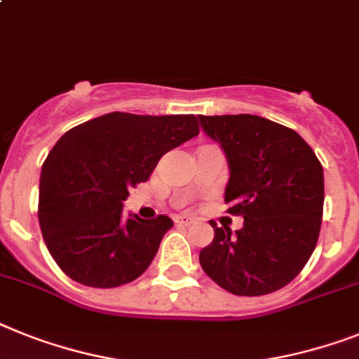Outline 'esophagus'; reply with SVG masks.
<instances>
[{
	"label": "esophagus",
	"instance_id": "esophagus-1",
	"mask_svg": "<svg viewBox=\"0 0 359 359\" xmlns=\"http://www.w3.org/2000/svg\"><path fill=\"white\" fill-rule=\"evenodd\" d=\"M177 222H179V224L189 226V224H194V222H195V217H189V215H179V217H177Z\"/></svg>",
	"mask_w": 359,
	"mask_h": 359
}]
</instances>
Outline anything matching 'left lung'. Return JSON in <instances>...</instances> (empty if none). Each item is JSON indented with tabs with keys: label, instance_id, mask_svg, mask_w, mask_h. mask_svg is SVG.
<instances>
[{
	"label": "left lung",
	"instance_id": "left-lung-1",
	"mask_svg": "<svg viewBox=\"0 0 359 359\" xmlns=\"http://www.w3.org/2000/svg\"><path fill=\"white\" fill-rule=\"evenodd\" d=\"M198 120L228 158V213L245 219L236 233L210 221L215 237L201 250V266L236 296L279 290L303 270L318 243L323 165L294 129L257 114Z\"/></svg>",
	"mask_w": 359,
	"mask_h": 359
}]
</instances>
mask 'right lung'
Returning a JSON list of instances; mask_svg holds the SVG:
<instances>
[{"mask_svg": "<svg viewBox=\"0 0 359 359\" xmlns=\"http://www.w3.org/2000/svg\"><path fill=\"white\" fill-rule=\"evenodd\" d=\"M197 135L194 114L116 111L54 144L41 168L38 219L50 255L72 281L114 288L146 272L173 221L126 215L123 201L164 153Z\"/></svg>", "mask_w": 359, "mask_h": 359, "instance_id": "obj_1", "label": "right lung"}]
</instances>
